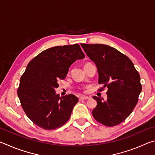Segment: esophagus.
I'll return each mask as SVG.
<instances>
[{"label": "esophagus", "instance_id": "34e87169", "mask_svg": "<svg viewBox=\"0 0 155 155\" xmlns=\"http://www.w3.org/2000/svg\"><path fill=\"white\" fill-rule=\"evenodd\" d=\"M88 99H90V97H88V96H81V97H80L79 98V101H86V100H88Z\"/></svg>", "mask_w": 155, "mask_h": 155}]
</instances>
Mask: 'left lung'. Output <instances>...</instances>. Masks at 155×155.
<instances>
[{
  "instance_id": "8db88e82",
  "label": "left lung",
  "mask_w": 155,
  "mask_h": 155,
  "mask_svg": "<svg viewBox=\"0 0 155 155\" xmlns=\"http://www.w3.org/2000/svg\"><path fill=\"white\" fill-rule=\"evenodd\" d=\"M81 45L96 65L98 83L108 88L106 101L93 96L97 102L93 116L107 127L119 124L129 116L137 103L142 89L140 76L131 60L113 47L100 44Z\"/></svg>"
}]
</instances>
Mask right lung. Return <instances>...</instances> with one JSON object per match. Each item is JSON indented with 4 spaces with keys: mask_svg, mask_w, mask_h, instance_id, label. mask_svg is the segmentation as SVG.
Listing matches in <instances>:
<instances>
[{
    "mask_svg": "<svg viewBox=\"0 0 155 155\" xmlns=\"http://www.w3.org/2000/svg\"><path fill=\"white\" fill-rule=\"evenodd\" d=\"M85 58L78 44L54 46L40 52L28 63L20 80L18 96L21 106L34 124L46 130L64 125L78 102L69 94L60 97L54 89L66 77L69 68Z\"/></svg>",
    "mask_w": 155,
    "mask_h": 155,
    "instance_id": "obj_1",
    "label": "right lung"
}]
</instances>
